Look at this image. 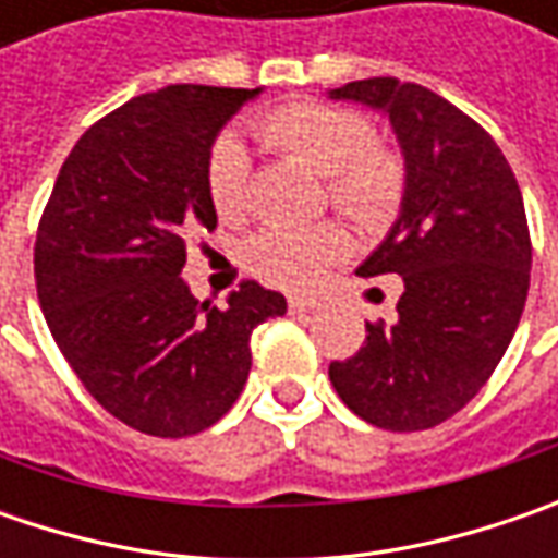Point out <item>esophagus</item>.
<instances>
[{
    "mask_svg": "<svg viewBox=\"0 0 558 558\" xmlns=\"http://www.w3.org/2000/svg\"><path fill=\"white\" fill-rule=\"evenodd\" d=\"M316 307V301L313 298H289V311L291 313H307Z\"/></svg>",
    "mask_w": 558,
    "mask_h": 558,
    "instance_id": "34e87169",
    "label": "esophagus"
}]
</instances>
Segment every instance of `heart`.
<instances>
[{"label":"heart","instance_id":"1","mask_svg":"<svg viewBox=\"0 0 558 558\" xmlns=\"http://www.w3.org/2000/svg\"><path fill=\"white\" fill-rule=\"evenodd\" d=\"M260 140L276 151L307 163L323 177L326 198L351 223L385 226L397 214L407 189V167L388 145L373 142V126L351 108L326 101H294L269 111L257 123ZM204 185L214 210L235 220L251 198V158L235 133L217 136ZM344 232L335 223L264 226L242 242V264L251 276L279 289H307L344 254Z\"/></svg>","mask_w":558,"mask_h":558}]
</instances>
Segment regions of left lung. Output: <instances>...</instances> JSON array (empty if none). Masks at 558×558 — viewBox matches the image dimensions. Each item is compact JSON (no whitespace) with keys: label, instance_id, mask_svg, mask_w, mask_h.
Segmentation results:
<instances>
[{"label":"left lung","instance_id":"1","mask_svg":"<svg viewBox=\"0 0 558 558\" xmlns=\"http://www.w3.org/2000/svg\"><path fill=\"white\" fill-rule=\"evenodd\" d=\"M332 98L381 108L395 126L407 192L360 276L397 272V319L366 323L354 356L329 366L338 397L388 432L460 413L504 360L531 282V232L515 173L482 123L395 76L354 80Z\"/></svg>","mask_w":558,"mask_h":558}]
</instances>
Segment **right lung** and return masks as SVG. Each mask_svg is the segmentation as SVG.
I'll use <instances>...</instances> for the list:
<instances>
[{"label": "right lung", "mask_w": 558, "mask_h": 558, "mask_svg": "<svg viewBox=\"0 0 558 558\" xmlns=\"http://www.w3.org/2000/svg\"><path fill=\"white\" fill-rule=\"evenodd\" d=\"M260 89L180 83L96 120L61 163L33 245L39 307L83 388L155 438L210 428L251 373V332L286 298L245 279L226 307L183 282L185 242L217 226L204 163Z\"/></svg>", "instance_id": "add662e5"}]
</instances>
